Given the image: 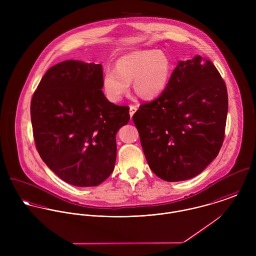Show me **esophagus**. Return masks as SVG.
<instances>
[{
	"instance_id": "1",
	"label": "esophagus",
	"mask_w": 256,
	"mask_h": 256,
	"mask_svg": "<svg viewBox=\"0 0 256 256\" xmlns=\"http://www.w3.org/2000/svg\"><path fill=\"white\" fill-rule=\"evenodd\" d=\"M136 111H137V106H130V110H129V113H130V117H132Z\"/></svg>"
}]
</instances>
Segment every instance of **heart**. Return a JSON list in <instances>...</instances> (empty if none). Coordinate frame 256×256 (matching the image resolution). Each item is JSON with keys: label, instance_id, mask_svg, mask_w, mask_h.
Instances as JSON below:
<instances>
[{"label": "heart", "instance_id": "b5f03b06", "mask_svg": "<svg viewBox=\"0 0 256 256\" xmlns=\"http://www.w3.org/2000/svg\"><path fill=\"white\" fill-rule=\"evenodd\" d=\"M172 74L170 57L162 50H139L120 57L116 69H108L102 88L111 102H119L133 82L134 92L145 100L158 98L166 90Z\"/></svg>", "mask_w": 256, "mask_h": 256}]
</instances>
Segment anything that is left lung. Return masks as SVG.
I'll return each mask as SVG.
<instances>
[{"instance_id":"8db88e82","label":"left lung","mask_w":256,"mask_h":256,"mask_svg":"<svg viewBox=\"0 0 256 256\" xmlns=\"http://www.w3.org/2000/svg\"><path fill=\"white\" fill-rule=\"evenodd\" d=\"M226 114V86L213 63L180 61L164 94L133 115L150 168L170 182L201 174L219 154Z\"/></svg>"}]
</instances>
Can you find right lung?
<instances>
[{"instance_id": "obj_1", "label": "right lung", "mask_w": 256, "mask_h": 256, "mask_svg": "<svg viewBox=\"0 0 256 256\" xmlns=\"http://www.w3.org/2000/svg\"><path fill=\"white\" fill-rule=\"evenodd\" d=\"M102 64L67 60L51 67L34 94L30 115L42 160L62 180L96 186L112 174L117 131L129 108L104 94Z\"/></svg>"}]
</instances>
